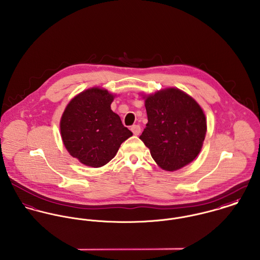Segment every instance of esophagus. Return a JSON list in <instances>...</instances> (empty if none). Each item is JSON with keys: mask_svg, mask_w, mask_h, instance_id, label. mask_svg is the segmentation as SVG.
<instances>
[{"mask_svg": "<svg viewBox=\"0 0 260 260\" xmlns=\"http://www.w3.org/2000/svg\"><path fill=\"white\" fill-rule=\"evenodd\" d=\"M131 131L133 132L134 135H139L141 132V127L139 125H133L131 127Z\"/></svg>", "mask_w": 260, "mask_h": 260, "instance_id": "1", "label": "esophagus"}]
</instances>
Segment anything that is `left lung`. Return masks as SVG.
Returning a JSON list of instances; mask_svg holds the SVG:
<instances>
[{
  "label": "left lung",
  "instance_id": "1",
  "mask_svg": "<svg viewBox=\"0 0 260 260\" xmlns=\"http://www.w3.org/2000/svg\"><path fill=\"white\" fill-rule=\"evenodd\" d=\"M148 123L140 139L150 149L155 162L174 171L193 161L206 134L201 107L179 89L169 88L145 99Z\"/></svg>",
  "mask_w": 260,
  "mask_h": 260
}]
</instances>
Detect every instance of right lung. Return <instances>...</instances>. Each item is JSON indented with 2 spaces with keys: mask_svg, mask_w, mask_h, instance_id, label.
I'll use <instances>...</instances> for the list:
<instances>
[{
  "mask_svg": "<svg viewBox=\"0 0 260 260\" xmlns=\"http://www.w3.org/2000/svg\"><path fill=\"white\" fill-rule=\"evenodd\" d=\"M114 96L107 90L88 89L68 104L60 122L61 136L68 152L81 163L101 167L132 136L112 111Z\"/></svg>",
  "mask_w": 260,
  "mask_h": 260,
  "instance_id": "1",
  "label": "right lung"
}]
</instances>
